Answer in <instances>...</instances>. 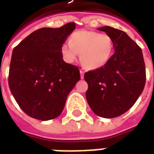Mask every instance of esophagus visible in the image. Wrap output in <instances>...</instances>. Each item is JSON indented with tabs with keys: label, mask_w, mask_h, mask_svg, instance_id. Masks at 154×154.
I'll return each instance as SVG.
<instances>
[{
	"label": "esophagus",
	"mask_w": 154,
	"mask_h": 154,
	"mask_svg": "<svg viewBox=\"0 0 154 154\" xmlns=\"http://www.w3.org/2000/svg\"><path fill=\"white\" fill-rule=\"evenodd\" d=\"M80 74H81V78L82 79H83L84 78V72L82 70L80 71Z\"/></svg>",
	"instance_id": "34e87169"
}]
</instances>
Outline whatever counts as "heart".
<instances>
[{"label":"heart","instance_id":"b5f03b06","mask_svg":"<svg viewBox=\"0 0 154 154\" xmlns=\"http://www.w3.org/2000/svg\"><path fill=\"white\" fill-rule=\"evenodd\" d=\"M61 54L68 63L77 60L81 54V63L88 70H97L106 66L114 53V41L107 34L92 30H77L69 37V43L60 47Z\"/></svg>","mask_w":154,"mask_h":154}]
</instances>
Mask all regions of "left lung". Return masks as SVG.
Masks as SVG:
<instances>
[{"instance_id": "obj_1", "label": "left lung", "mask_w": 154, "mask_h": 154, "mask_svg": "<svg viewBox=\"0 0 154 154\" xmlns=\"http://www.w3.org/2000/svg\"><path fill=\"white\" fill-rule=\"evenodd\" d=\"M98 29L112 37L115 54L106 66L85 73L86 97L97 116L115 118L128 111L143 92L145 64L141 48L125 32L110 26Z\"/></svg>"}]
</instances>
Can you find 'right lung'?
<instances>
[{
  "label": "right lung",
  "instance_id": "right-lung-1",
  "mask_svg": "<svg viewBox=\"0 0 154 154\" xmlns=\"http://www.w3.org/2000/svg\"><path fill=\"white\" fill-rule=\"evenodd\" d=\"M76 28H42L13 49L9 87L21 110L32 118L49 120L60 116L70 91L80 80L78 67L65 63L60 47Z\"/></svg>",
  "mask_w": 154,
  "mask_h": 154
}]
</instances>
